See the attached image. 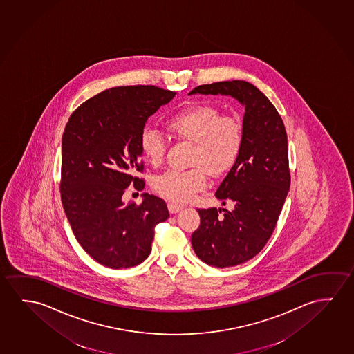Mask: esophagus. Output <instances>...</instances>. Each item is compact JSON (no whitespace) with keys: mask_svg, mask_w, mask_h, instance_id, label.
<instances>
[{"mask_svg":"<svg viewBox=\"0 0 354 354\" xmlns=\"http://www.w3.org/2000/svg\"><path fill=\"white\" fill-rule=\"evenodd\" d=\"M168 208L170 213H178L184 208V206H181L179 203H175V202H169Z\"/></svg>","mask_w":354,"mask_h":354,"instance_id":"obj_1","label":"esophagus"}]
</instances>
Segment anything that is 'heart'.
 <instances>
[{"instance_id":"b5f03b06","label":"heart","mask_w":354,"mask_h":354,"mask_svg":"<svg viewBox=\"0 0 354 354\" xmlns=\"http://www.w3.org/2000/svg\"><path fill=\"white\" fill-rule=\"evenodd\" d=\"M165 125L175 136L192 142L189 163L194 167L169 169L154 179V189L171 201H190L206 187L207 174L218 178L233 167L243 145V124L236 115H222L212 105L192 104L169 116ZM140 147L148 163L159 165L167 142L157 129L146 127Z\"/></svg>"}]
</instances>
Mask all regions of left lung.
<instances>
[{
  "label": "left lung",
  "instance_id": "left-lung-1",
  "mask_svg": "<svg viewBox=\"0 0 354 354\" xmlns=\"http://www.w3.org/2000/svg\"><path fill=\"white\" fill-rule=\"evenodd\" d=\"M197 93L230 95L245 106L239 156L216 191L234 208L197 209L201 223L191 235L205 263L236 266L257 255L276 228L290 186L287 132L273 104L249 82H216L189 94Z\"/></svg>",
  "mask_w": 354,
  "mask_h": 354
}]
</instances>
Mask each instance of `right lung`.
I'll use <instances>...</instances> for the list:
<instances>
[{
  "label": "right lung",
  "instance_id": "1",
  "mask_svg": "<svg viewBox=\"0 0 354 354\" xmlns=\"http://www.w3.org/2000/svg\"><path fill=\"white\" fill-rule=\"evenodd\" d=\"M176 92L156 86L110 88L81 104L62 135L61 201L72 232L95 261L129 268L147 259L156 225L167 221L162 198L143 194L125 203L126 189L145 187L140 136L148 118Z\"/></svg>",
  "mask_w": 354,
  "mask_h": 354
}]
</instances>
